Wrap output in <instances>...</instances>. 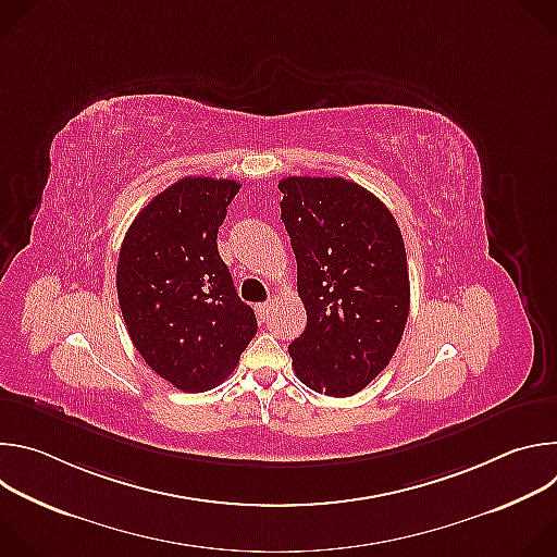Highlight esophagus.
<instances>
[{"instance_id": "1", "label": "esophagus", "mask_w": 557, "mask_h": 557, "mask_svg": "<svg viewBox=\"0 0 557 557\" xmlns=\"http://www.w3.org/2000/svg\"><path fill=\"white\" fill-rule=\"evenodd\" d=\"M271 306H273V301H262V304H256V312H258V317H260L262 322H264L267 317H269V310H271Z\"/></svg>"}]
</instances>
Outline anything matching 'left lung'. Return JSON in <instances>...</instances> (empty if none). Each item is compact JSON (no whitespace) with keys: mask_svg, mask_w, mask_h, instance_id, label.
Here are the masks:
<instances>
[{"mask_svg":"<svg viewBox=\"0 0 557 557\" xmlns=\"http://www.w3.org/2000/svg\"><path fill=\"white\" fill-rule=\"evenodd\" d=\"M280 209L297 260L306 329L288 346L297 379L352 396L392 359L410 314L399 224L368 189L344 178L290 176Z\"/></svg>","mask_w":557,"mask_h":557,"instance_id":"obj_1","label":"left lung"}]
</instances>
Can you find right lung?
I'll list each match as a JSON object with an SVG mask.
<instances>
[{"label": "right lung", "instance_id": "1", "mask_svg": "<svg viewBox=\"0 0 557 557\" xmlns=\"http://www.w3.org/2000/svg\"><path fill=\"white\" fill-rule=\"evenodd\" d=\"M240 183L187 176L158 194L129 224L116 290L132 344L183 392L222 383L258 333L218 253V226Z\"/></svg>", "mask_w": 557, "mask_h": 557}]
</instances>
